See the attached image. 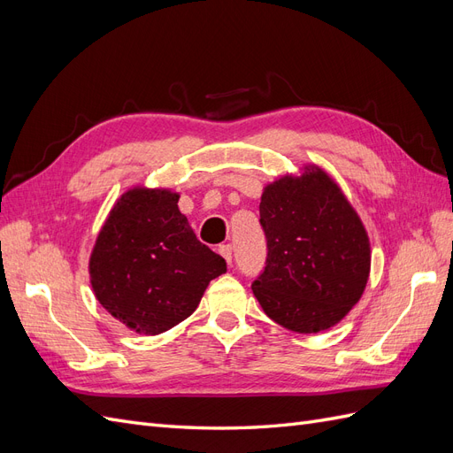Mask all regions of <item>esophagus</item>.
Returning a JSON list of instances; mask_svg holds the SVG:
<instances>
[{
    "mask_svg": "<svg viewBox=\"0 0 453 453\" xmlns=\"http://www.w3.org/2000/svg\"><path fill=\"white\" fill-rule=\"evenodd\" d=\"M219 255H221L228 265H232V245H230V243L219 245Z\"/></svg>",
    "mask_w": 453,
    "mask_h": 453,
    "instance_id": "esophagus-1",
    "label": "esophagus"
}]
</instances>
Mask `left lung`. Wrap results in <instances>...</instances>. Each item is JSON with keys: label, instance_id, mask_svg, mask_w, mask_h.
Returning <instances> with one entry per match:
<instances>
[{"label": "left lung", "instance_id": "8db88e82", "mask_svg": "<svg viewBox=\"0 0 453 453\" xmlns=\"http://www.w3.org/2000/svg\"><path fill=\"white\" fill-rule=\"evenodd\" d=\"M258 211L268 257L251 289L265 313L303 334L340 323L365 293L370 242L338 183L304 164L265 187Z\"/></svg>", "mask_w": 453, "mask_h": 453}]
</instances>
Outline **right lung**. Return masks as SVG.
Here are the masks:
<instances>
[{"instance_id": "1", "label": "right lung", "mask_w": 453, "mask_h": 453, "mask_svg": "<svg viewBox=\"0 0 453 453\" xmlns=\"http://www.w3.org/2000/svg\"><path fill=\"white\" fill-rule=\"evenodd\" d=\"M172 188L135 185L104 221L88 258L96 300L130 331L155 336L193 313L226 272L177 208Z\"/></svg>"}]
</instances>
